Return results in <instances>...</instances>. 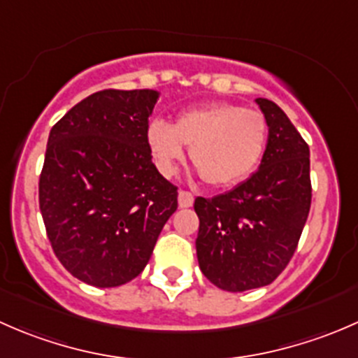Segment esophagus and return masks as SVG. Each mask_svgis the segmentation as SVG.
I'll list each match as a JSON object with an SVG mask.
<instances>
[{
	"instance_id": "34e87169",
	"label": "esophagus",
	"mask_w": 358,
	"mask_h": 358,
	"mask_svg": "<svg viewBox=\"0 0 358 358\" xmlns=\"http://www.w3.org/2000/svg\"><path fill=\"white\" fill-rule=\"evenodd\" d=\"M194 204V196L187 190H180L178 192V206L180 208H190Z\"/></svg>"
}]
</instances>
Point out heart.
I'll use <instances>...</instances> for the list:
<instances>
[{
  "mask_svg": "<svg viewBox=\"0 0 358 358\" xmlns=\"http://www.w3.org/2000/svg\"><path fill=\"white\" fill-rule=\"evenodd\" d=\"M145 140L161 175H175L187 145L206 183L230 187L258 168L266 149L268 122L259 110L216 102L180 112L173 126L152 119Z\"/></svg>",
  "mask_w": 358,
  "mask_h": 358,
  "instance_id": "1",
  "label": "heart"
}]
</instances>
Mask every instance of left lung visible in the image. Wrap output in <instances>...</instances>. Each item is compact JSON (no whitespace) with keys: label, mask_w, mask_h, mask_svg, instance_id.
Returning a JSON list of instances; mask_svg holds the SVG:
<instances>
[{"label":"left lung","mask_w":358,"mask_h":358,"mask_svg":"<svg viewBox=\"0 0 358 358\" xmlns=\"http://www.w3.org/2000/svg\"><path fill=\"white\" fill-rule=\"evenodd\" d=\"M268 122L258 171L225 194L194 202L201 272L216 287L268 286L294 255L312 202L310 149L284 110L256 99Z\"/></svg>","instance_id":"obj_1"}]
</instances>
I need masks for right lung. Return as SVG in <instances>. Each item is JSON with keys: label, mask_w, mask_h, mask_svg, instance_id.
<instances>
[{"label": "right lung", "mask_w": 358, "mask_h": 358, "mask_svg": "<svg viewBox=\"0 0 358 358\" xmlns=\"http://www.w3.org/2000/svg\"><path fill=\"white\" fill-rule=\"evenodd\" d=\"M157 99L156 90L96 92L50 131L39 209L55 256L90 286L135 279L178 208L145 140Z\"/></svg>", "instance_id": "add662e5"}]
</instances>
